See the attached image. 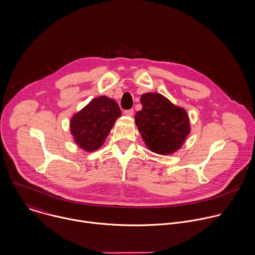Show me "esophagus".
I'll return each instance as SVG.
<instances>
[{
    "instance_id": "1",
    "label": "esophagus",
    "mask_w": 255,
    "mask_h": 255,
    "mask_svg": "<svg viewBox=\"0 0 255 255\" xmlns=\"http://www.w3.org/2000/svg\"><path fill=\"white\" fill-rule=\"evenodd\" d=\"M124 115H126V116H129V117H131V116H133V114H134V110L133 109H129V110H125L124 112Z\"/></svg>"
}]
</instances>
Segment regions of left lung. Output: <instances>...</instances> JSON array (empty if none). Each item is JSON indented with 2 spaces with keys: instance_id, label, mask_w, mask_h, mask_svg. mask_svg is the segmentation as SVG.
<instances>
[{
  "instance_id": "obj_1",
  "label": "left lung",
  "mask_w": 255,
  "mask_h": 255,
  "mask_svg": "<svg viewBox=\"0 0 255 255\" xmlns=\"http://www.w3.org/2000/svg\"><path fill=\"white\" fill-rule=\"evenodd\" d=\"M142 110L135 115V124L149 150L160 155L176 152L190 133L185 109L175 106L159 93L141 96Z\"/></svg>"
}]
</instances>
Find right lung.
<instances>
[{"label": "right lung", "instance_id": "1", "mask_svg": "<svg viewBox=\"0 0 255 255\" xmlns=\"http://www.w3.org/2000/svg\"><path fill=\"white\" fill-rule=\"evenodd\" d=\"M120 116L121 110L113 99L106 96L94 98L70 121L74 141L87 152L99 149Z\"/></svg>", "mask_w": 255, "mask_h": 255}]
</instances>
